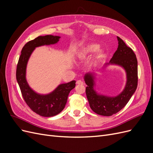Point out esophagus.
I'll use <instances>...</instances> for the list:
<instances>
[{
  "instance_id": "1",
  "label": "esophagus",
  "mask_w": 153,
  "mask_h": 153,
  "mask_svg": "<svg viewBox=\"0 0 153 153\" xmlns=\"http://www.w3.org/2000/svg\"><path fill=\"white\" fill-rule=\"evenodd\" d=\"M76 84L78 85H84V82L82 81V80H78L77 82H76Z\"/></svg>"
}]
</instances>
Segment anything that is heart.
Listing matches in <instances>:
<instances>
[{"label":"heart","mask_w":153,"mask_h":153,"mask_svg":"<svg viewBox=\"0 0 153 153\" xmlns=\"http://www.w3.org/2000/svg\"><path fill=\"white\" fill-rule=\"evenodd\" d=\"M99 48V45L98 44L96 43H92L89 45H88L85 48L84 50H82V52L80 53V56H85V55L89 54V53H94L98 50ZM97 56H98V59H100L103 57V52L101 50H99L98 52V53H97Z\"/></svg>","instance_id":"1"}]
</instances>
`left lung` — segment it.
Masks as SVG:
<instances>
[{"label":"left lung","instance_id":"8db88e82","mask_svg":"<svg viewBox=\"0 0 153 153\" xmlns=\"http://www.w3.org/2000/svg\"><path fill=\"white\" fill-rule=\"evenodd\" d=\"M118 48L108 63L116 64L123 67L126 73V84L124 90L118 96L109 97L97 93L94 89V76L92 73H88L84 76L87 87L85 93L91 108L93 112L103 116H111L119 112L128 103L131 97L135 92L138 83L137 59L135 53L128 47L123 39L117 37Z\"/></svg>","mask_w":153,"mask_h":153}]
</instances>
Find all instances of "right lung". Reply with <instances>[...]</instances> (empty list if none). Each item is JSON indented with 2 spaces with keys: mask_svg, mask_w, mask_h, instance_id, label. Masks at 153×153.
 <instances>
[{
  "mask_svg": "<svg viewBox=\"0 0 153 153\" xmlns=\"http://www.w3.org/2000/svg\"><path fill=\"white\" fill-rule=\"evenodd\" d=\"M61 37L47 35L38 36L27 43L23 47L16 68V80L23 98L30 108L41 116L52 117L65 107L70 91L75 87L76 81L60 84L48 94L37 93L29 87L26 80V68L29 57L36 47L57 43Z\"/></svg>",
  "mask_w": 153,
  "mask_h": 153,
  "instance_id": "1",
  "label": "right lung"
}]
</instances>
